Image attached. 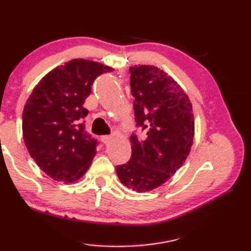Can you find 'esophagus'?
I'll return each instance as SVG.
<instances>
[{
	"label": "esophagus",
	"instance_id": "obj_1",
	"mask_svg": "<svg viewBox=\"0 0 251 251\" xmlns=\"http://www.w3.org/2000/svg\"><path fill=\"white\" fill-rule=\"evenodd\" d=\"M112 136L109 135H104V136H100V141L103 142L104 144H108L110 141H112Z\"/></svg>",
	"mask_w": 251,
	"mask_h": 251
}]
</instances>
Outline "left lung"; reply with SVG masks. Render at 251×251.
<instances>
[{"label":"left lung","instance_id":"obj_1","mask_svg":"<svg viewBox=\"0 0 251 251\" xmlns=\"http://www.w3.org/2000/svg\"><path fill=\"white\" fill-rule=\"evenodd\" d=\"M129 72L136 125L144 135L130 136L131 157L116 173L127 188L145 193L163 185L184 164L193 145L194 114L184 90L164 71L135 65Z\"/></svg>","mask_w":251,"mask_h":251}]
</instances>
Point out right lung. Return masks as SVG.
<instances>
[{
    "mask_svg": "<svg viewBox=\"0 0 251 251\" xmlns=\"http://www.w3.org/2000/svg\"><path fill=\"white\" fill-rule=\"evenodd\" d=\"M100 63L75 58L57 66L34 87L23 110V138L42 171L54 180L79 179L96 154V139L85 130L83 107L97 76L112 72Z\"/></svg>",
    "mask_w": 251,
    "mask_h": 251,
    "instance_id": "obj_1",
    "label": "right lung"
}]
</instances>
